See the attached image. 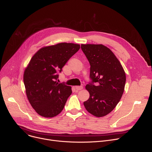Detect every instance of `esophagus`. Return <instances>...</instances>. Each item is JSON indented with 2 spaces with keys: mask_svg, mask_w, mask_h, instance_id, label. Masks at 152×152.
I'll return each mask as SVG.
<instances>
[{
  "mask_svg": "<svg viewBox=\"0 0 152 152\" xmlns=\"http://www.w3.org/2000/svg\"><path fill=\"white\" fill-rule=\"evenodd\" d=\"M75 88L77 91H80L83 89V86H76Z\"/></svg>",
  "mask_w": 152,
  "mask_h": 152,
  "instance_id": "obj_1",
  "label": "esophagus"
}]
</instances>
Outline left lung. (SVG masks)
<instances>
[{"mask_svg": "<svg viewBox=\"0 0 152 152\" xmlns=\"http://www.w3.org/2000/svg\"><path fill=\"white\" fill-rule=\"evenodd\" d=\"M89 60L92 83L87 84L90 97L84 102L89 113L96 117L107 115L121 99L126 74L121 64L109 48L102 44H81ZM94 82L97 84L95 86Z\"/></svg>", "mask_w": 152, "mask_h": 152, "instance_id": "1", "label": "left lung"}]
</instances>
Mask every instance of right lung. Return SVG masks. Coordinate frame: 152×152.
Wrapping results in <instances>:
<instances>
[{"mask_svg": "<svg viewBox=\"0 0 152 152\" xmlns=\"http://www.w3.org/2000/svg\"><path fill=\"white\" fill-rule=\"evenodd\" d=\"M79 49V44L61 42L41 48L31 58L23 81L27 98L39 115L53 118L63 110L72 91L58 83V72Z\"/></svg>", "mask_w": 152, "mask_h": 152, "instance_id": "right-lung-1", "label": "right lung"}]
</instances>
